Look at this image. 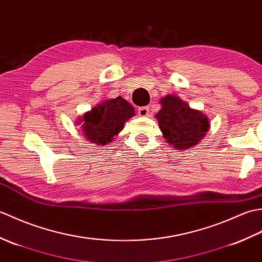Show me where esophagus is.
I'll list each match as a JSON object with an SVG mask.
<instances>
[{"label":"esophagus","mask_w":262,"mask_h":262,"mask_svg":"<svg viewBox=\"0 0 262 262\" xmlns=\"http://www.w3.org/2000/svg\"><path fill=\"white\" fill-rule=\"evenodd\" d=\"M138 115H140L141 117H146L149 115V108L148 107H141L138 108Z\"/></svg>","instance_id":"esophagus-1"}]
</instances>
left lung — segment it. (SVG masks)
<instances>
[{
  "instance_id": "left-lung-1",
  "label": "left lung",
  "mask_w": 262,
  "mask_h": 262,
  "mask_svg": "<svg viewBox=\"0 0 262 262\" xmlns=\"http://www.w3.org/2000/svg\"><path fill=\"white\" fill-rule=\"evenodd\" d=\"M160 103L161 109L155 118L166 143L183 151L198 145L210 128L208 117L200 110L190 108L174 94L163 97Z\"/></svg>"
}]
</instances>
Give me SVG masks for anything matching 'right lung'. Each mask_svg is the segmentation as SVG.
Masks as SVG:
<instances>
[{"instance_id":"add662e5","label":"right lung","mask_w":262,"mask_h":262,"mask_svg":"<svg viewBox=\"0 0 262 262\" xmlns=\"http://www.w3.org/2000/svg\"><path fill=\"white\" fill-rule=\"evenodd\" d=\"M135 116V108L124 98L104 99L84 114L77 121L81 134L98 146L114 141L115 136L124 129L125 122Z\"/></svg>"}]
</instances>
